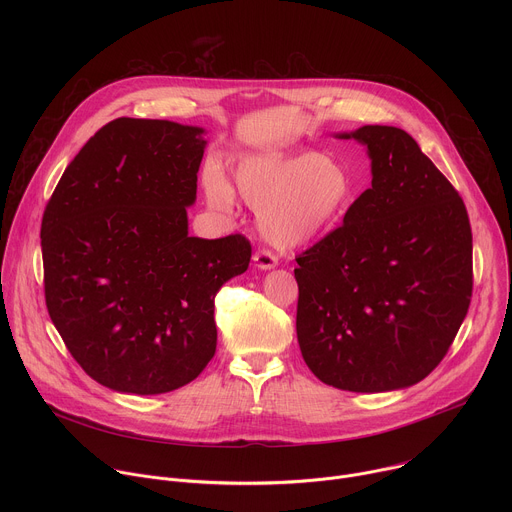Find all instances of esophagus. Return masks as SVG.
<instances>
[{"instance_id":"1","label":"esophagus","mask_w":512,"mask_h":512,"mask_svg":"<svg viewBox=\"0 0 512 512\" xmlns=\"http://www.w3.org/2000/svg\"><path fill=\"white\" fill-rule=\"evenodd\" d=\"M253 263H255L257 269L267 271V269H273L277 265V259H275V255L271 251H257L253 255Z\"/></svg>"}]
</instances>
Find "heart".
I'll use <instances>...</instances> for the list:
<instances>
[{"mask_svg": "<svg viewBox=\"0 0 512 512\" xmlns=\"http://www.w3.org/2000/svg\"><path fill=\"white\" fill-rule=\"evenodd\" d=\"M239 196L259 214V231L277 249H300L328 233L356 198V184L344 164L318 152L249 156L235 168ZM206 198L227 210L233 188L218 170L204 178Z\"/></svg>", "mask_w": 512, "mask_h": 512, "instance_id": "obj_1", "label": "heart"}]
</instances>
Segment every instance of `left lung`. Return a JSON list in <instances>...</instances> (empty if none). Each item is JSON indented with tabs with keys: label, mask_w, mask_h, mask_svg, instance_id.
<instances>
[{
	"label": "left lung",
	"mask_w": 512,
	"mask_h": 512,
	"mask_svg": "<svg viewBox=\"0 0 512 512\" xmlns=\"http://www.w3.org/2000/svg\"><path fill=\"white\" fill-rule=\"evenodd\" d=\"M336 137L367 148L373 182L296 257L300 350L336 389H405L442 362L468 314V212L407 131L362 125Z\"/></svg>",
	"instance_id": "1"
}]
</instances>
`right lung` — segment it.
I'll list each match as a JSON object with an SVG mask.
<instances>
[{
  "label": "right lung",
  "mask_w": 512,
  "mask_h": 512,
  "mask_svg": "<svg viewBox=\"0 0 512 512\" xmlns=\"http://www.w3.org/2000/svg\"><path fill=\"white\" fill-rule=\"evenodd\" d=\"M202 135L166 119L107 123L42 216L50 320L83 371L117 393L194 381L216 350L214 296L251 261L243 235H188Z\"/></svg>",
  "instance_id": "add662e5"
}]
</instances>
